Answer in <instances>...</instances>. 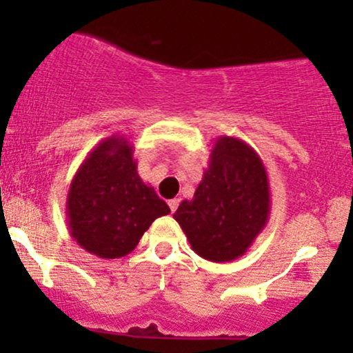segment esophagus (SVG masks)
<instances>
[{
	"instance_id": "1",
	"label": "esophagus",
	"mask_w": 353,
	"mask_h": 353,
	"mask_svg": "<svg viewBox=\"0 0 353 353\" xmlns=\"http://www.w3.org/2000/svg\"><path fill=\"white\" fill-rule=\"evenodd\" d=\"M168 204H169V209H171V212H176L177 205H179V199H171Z\"/></svg>"
}]
</instances>
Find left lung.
Segmentation results:
<instances>
[{
	"instance_id": "8db88e82",
	"label": "left lung",
	"mask_w": 353,
	"mask_h": 353,
	"mask_svg": "<svg viewBox=\"0 0 353 353\" xmlns=\"http://www.w3.org/2000/svg\"><path fill=\"white\" fill-rule=\"evenodd\" d=\"M269 214V177L261 156L244 141L221 136L194 197L181 202L174 219L199 257L230 262L250 249Z\"/></svg>"
}]
</instances>
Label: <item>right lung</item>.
Wrapping results in <instances>:
<instances>
[{
	"instance_id": "right-lung-1",
	"label": "right lung",
	"mask_w": 353,
	"mask_h": 353,
	"mask_svg": "<svg viewBox=\"0 0 353 353\" xmlns=\"http://www.w3.org/2000/svg\"><path fill=\"white\" fill-rule=\"evenodd\" d=\"M169 212V205L137 174L134 145L117 134L88 154L66 197L71 237L101 259L132 252L149 225Z\"/></svg>"
}]
</instances>
